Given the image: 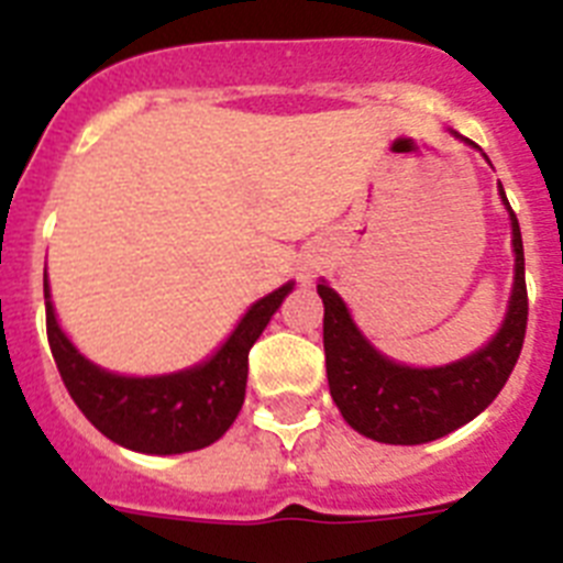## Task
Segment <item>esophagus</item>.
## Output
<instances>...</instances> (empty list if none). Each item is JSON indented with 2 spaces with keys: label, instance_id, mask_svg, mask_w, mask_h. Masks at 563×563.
<instances>
[{
  "label": "esophagus",
  "instance_id": "34e87169",
  "mask_svg": "<svg viewBox=\"0 0 563 563\" xmlns=\"http://www.w3.org/2000/svg\"><path fill=\"white\" fill-rule=\"evenodd\" d=\"M318 265H321L318 258H307L305 265L298 267V278H301V285H310L312 276H316V271H318Z\"/></svg>",
  "mask_w": 563,
  "mask_h": 563
}]
</instances>
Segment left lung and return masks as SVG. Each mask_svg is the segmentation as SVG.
I'll use <instances>...</instances> for the list:
<instances>
[{
    "label": "left lung",
    "instance_id": "left-lung-1",
    "mask_svg": "<svg viewBox=\"0 0 563 563\" xmlns=\"http://www.w3.org/2000/svg\"><path fill=\"white\" fill-rule=\"evenodd\" d=\"M456 141L479 148L474 141L449 129ZM487 161V154H482ZM490 163V161H487ZM499 200L510 217L514 242V287L507 298L501 327L487 343L460 361L442 366H409L383 355L355 324L350 307L330 287L327 278L318 285L324 301V352L327 380L343 420L357 434L389 445H422L440 440L465 422L479 417L496 400L519 361L527 330L525 245L519 220L507 202L499 183Z\"/></svg>",
    "mask_w": 563,
    "mask_h": 563
}]
</instances>
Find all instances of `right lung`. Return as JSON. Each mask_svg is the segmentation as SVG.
<instances>
[{"label":"right lung","mask_w":563,"mask_h":563,"mask_svg":"<svg viewBox=\"0 0 563 563\" xmlns=\"http://www.w3.org/2000/svg\"><path fill=\"white\" fill-rule=\"evenodd\" d=\"M296 282L258 298L206 361L168 375H118L89 361L56 318L44 271L47 338L62 380L92 426L137 454H186L220 440L236 420L247 386V352Z\"/></svg>","instance_id":"obj_1"}]
</instances>
